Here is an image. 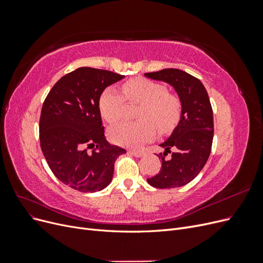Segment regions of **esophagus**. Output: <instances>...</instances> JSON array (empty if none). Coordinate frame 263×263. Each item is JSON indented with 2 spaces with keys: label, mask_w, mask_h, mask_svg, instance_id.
I'll list each match as a JSON object with an SVG mask.
<instances>
[{
  "label": "esophagus",
  "mask_w": 263,
  "mask_h": 263,
  "mask_svg": "<svg viewBox=\"0 0 263 263\" xmlns=\"http://www.w3.org/2000/svg\"><path fill=\"white\" fill-rule=\"evenodd\" d=\"M129 154H132L135 157H142L145 155V153L142 150H135V149L129 150Z\"/></svg>",
  "instance_id": "34e87169"
}]
</instances>
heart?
Returning <instances> with one entry per match:
<instances>
[{"instance_id":"1","label":"heart","mask_w":263,"mask_h":263,"mask_svg":"<svg viewBox=\"0 0 263 263\" xmlns=\"http://www.w3.org/2000/svg\"><path fill=\"white\" fill-rule=\"evenodd\" d=\"M122 90L106 87L100 97L102 116L110 124L118 123L124 116L126 100L142 104L138 123H123L109 132L114 144L126 147H138L155 137L156 128L169 133L178 125L182 115V103L178 95L169 93L166 86L145 78L126 81Z\"/></svg>"}]
</instances>
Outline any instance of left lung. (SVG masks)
Instances as JSON below:
<instances>
[{
  "label": "left lung",
  "instance_id": "obj_1",
  "mask_svg": "<svg viewBox=\"0 0 263 263\" xmlns=\"http://www.w3.org/2000/svg\"><path fill=\"white\" fill-rule=\"evenodd\" d=\"M145 76L171 84L182 103L178 126L160 144L164 149L163 154L158 155L162 161L161 169L147 181L158 189L185 185L201 172L212 150L214 121L208 91L197 78L179 69H163ZM168 153L172 157L166 159Z\"/></svg>",
  "mask_w": 263,
  "mask_h": 263
}]
</instances>
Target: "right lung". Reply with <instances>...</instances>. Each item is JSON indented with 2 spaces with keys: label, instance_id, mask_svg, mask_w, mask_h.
Returning <instances> with one entry per match:
<instances>
[{
  "label": "right lung",
  "instance_id": "1",
  "mask_svg": "<svg viewBox=\"0 0 263 263\" xmlns=\"http://www.w3.org/2000/svg\"><path fill=\"white\" fill-rule=\"evenodd\" d=\"M123 78L107 70L78 68L57 81L44 101L39 119L43 154L54 176L79 192L106 187L116 159L126 153L105 139L99 104L102 92Z\"/></svg>",
  "mask_w": 263,
  "mask_h": 263
}]
</instances>
